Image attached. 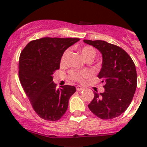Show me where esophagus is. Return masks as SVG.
Instances as JSON below:
<instances>
[{
    "mask_svg": "<svg viewBox=\"0 0 147 147\" xmlns=\"http://www.w3.org/2000/svg\"><path fill=\"white\" fill-rule=\"evenodd\" d=\"M76 88H77V90L80 91V90H83V89H84V88L82 87V86H78L76 87Z\"/></svg>",
    "mask_w": 147,
    "mask_h": 147,
    "instance_id": "1",
    "label": "esophagus"
}]
</instances>
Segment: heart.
Here are the masks:
<instances>
[{
    "mask_svg": "<svg viewBox=\"0 0 147 147\" xmlns=\"http://www.w3.org/2000/svg\"><path fill=\"white\" fill-rule=\"evenodd\" d=\"M80 53H81L82 57L84 59V60L90 59L92 60L96 55V51L94 47L90 46H85L80 49ZM68 54V51H65L63 53L62 56L60 60V64L61 65H64L66 63L67 57ZM88 76V72L87 71H71L69 73V78L73 80L82 82L85 78Z\"/></svg>",
    "mask_w": 147,
    "mask_h": 147,
    "instance_id": "obj_1",
    "label": "heart"
}]
</instances>
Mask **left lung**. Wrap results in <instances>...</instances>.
<instances>
[{"instance_id": "1", "label": "left lung", "mask_w": 147, "mask_h": 147, "mask_svg": "<svg viewBox=\"0 0 147 147\" xmlns=\"http://www.w3.org/2000/svg\"><path fill=\"white\" fill-rule=\"evenodd\" d=\"M102 55V67L98 77L105 83V92L94 93L88 105L93 113L103 120L120 116L131 104L137 86L136 66L123 49L104 40H83Z\"/></svg>"}]
</instances>
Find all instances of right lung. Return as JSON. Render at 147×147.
Returning a JSON list of instances; mask_svg holds the SVG:
<instances>
[{"label": "right lung", "mask_w": 147, "mask_h": 147, "mask_svg": "<svg viewBox=\"0 0 147 147\" xmlns=\"http://www.w3.org/2000/svg\"><path fill=\"white\" fill-rule=\"evenodd\" d=\"M79 38H42L30 42L21 52L19 76L24 92L40 117L59 120L67 111L75 86L57 89L53 81L54 72L59 69L63 53Z\"/></svg>", "instance_id": "obj_1"}]
</instances>
